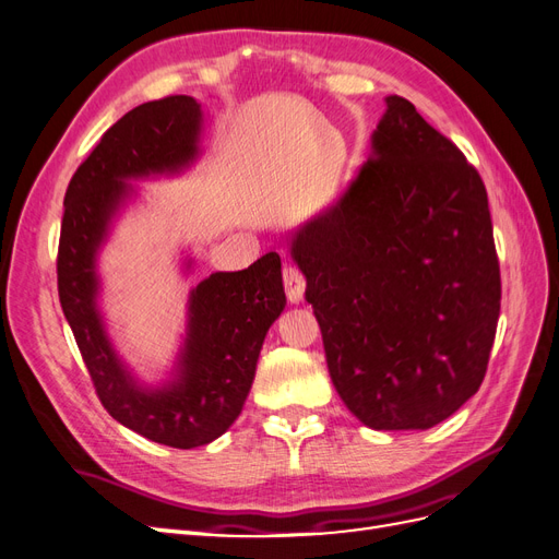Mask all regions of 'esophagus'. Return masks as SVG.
<instances>
[{
    "label": "esophagus",
    "mask_w": 559,
    "mask_h": 559,
    "mask_svg": "<svg viewBox=\"0 0 559 559\" xmlns=\"http://www.w3.org/2000/svg\"><path fill=\"white\" fill-rule=\"evenodd\" d=\"M282 280H284L286 298H289L292 302H300L302 300V292H306V277L298 273V267L286 265L284 273H282Z\"/></svg>",
    "instance_id": "1"
}]
</instances>
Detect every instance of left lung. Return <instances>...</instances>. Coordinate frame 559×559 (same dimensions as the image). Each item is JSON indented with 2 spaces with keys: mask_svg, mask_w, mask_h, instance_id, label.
Segmentation results:
<instances>
[{
  "mask_svg": "<svg viewBox=\"0 0 559 559\" xmlns=\"http://www.w3.org/2000/svg\"><path fill=\"white\" fill-rule=\"evenodd\" d=\"M289 249L335 392L366 427L431 429L478 392L501 308L487 191L413 103L386 97L370 158Z\"/></svg>",
  "mask_w": 559,
  "mask_h": 559,
  "instance_id": "left-lung-1",
  "label": "left lung"
}]
</instances>
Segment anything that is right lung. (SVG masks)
Masks as SVG:
<instances>
[{
    "label": "right lung",
    "instance_id": "add662e5",
    "mask_svg": "<svg viewBox=\"0 0 559 559\" xmlns=\"http://www.w3.org/2000/svg\"><path fill=\"white\" fill-rule=\"evenodd\" d=\"M202 114L189 95L144 103L116 121L79 165L64 193L58 296L99 403L148 441L191 450L242 413L267 329L286 306L280 253L238 273H214L191 292L177 376L158 389L134 382L116 357L95 306V253L138 179L177 173L198 156Z\"/></svg>",
    "mask_w": 559,
    "mask_h": 559
}]
</instances>
